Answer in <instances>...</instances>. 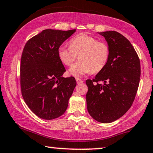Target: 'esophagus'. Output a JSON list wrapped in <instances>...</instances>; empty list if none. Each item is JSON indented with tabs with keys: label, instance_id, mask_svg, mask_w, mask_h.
<instances>
[{
	"label": "esophagus",
	"instance_id": "1",
	"mask_svg": "<svg viewBox=\"0 0 153 153\" xmlns=\"http://www.w3.org/2000/svg\"><path fill=\"white\" fill-rule=\"evenodd\" d=\"M76 83L78 84H82V83H83V81L81 80V79H80L76 78Z\"/></svg>",
	"mask_w": 153,
	"mask_h": 153
}]
</instances>
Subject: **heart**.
Segmentation results:
<instances>
[{
	"mask_svg": "<svg viewBox=\"0 0 153 153\" xmlns=\"http://www.w3.org/2000/svg\"><path fill=\"white\" fill-rule=\"evenodd\" d=\"M110 54V48L105 42L98 41L96 38L86 33L75 36L71 39L70 46L61 45L57 51L59 59L67 66H70L79 55V60L69 69V74L76 78L102 70Z\"/></svg>",
	"mask_w": 153,
	"mask_h": 153,
	"instance_id": "b5f03b06",
	"label": "heart"
}]
</instances>
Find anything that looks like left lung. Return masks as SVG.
I'll return each mask as SVG.
<instances>
[{
    "label": "left lung",
    "mask_w": 153,
    "mask_h": 153,
    "mask_svg": "<svg viewBox=\"0 0 153 153\" xmlns=\"http://www.w3.org/2000/svg\"><path fill=\"white\" fill-rule=\"evenodd\" d=\"M110 54L105 67L86 83V104L97 122L110 123L120 119L132 105L140 76V64L130 41L114 31H103ZM103 82V85L98 83Z\"/></svg>",
    "instance_id": "left-lung-1"
}]
</instances>
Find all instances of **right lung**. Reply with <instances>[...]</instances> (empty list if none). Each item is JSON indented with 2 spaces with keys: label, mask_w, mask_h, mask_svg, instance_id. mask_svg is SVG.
Instances as JSON below:
<instances>
[{
  "label": "right lung",
  "mask_w": 153,
  "mask_h": 153,
  "mask_svg": "<svg viewBox=\"0 0 153 153\" xmlns=\"http://www.w3.org/2000/svg\"><path fill=\"white\" fill-rule=\"evenodd\" d=\"M47 29L26 43L22 55L20 83L23 98L36 115L51 120L64 114L76 85L59 59V47L75 33Z\"/></svg>",
  "instance_id": "add662e5"
}]
</instances>
